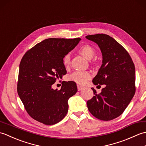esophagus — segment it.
Masks as SVG:
<instances>
[{"label":"esophagus","mask_w":146,"mask_h":146,"mask_svg":"<svg viewBox=\"0 0 146 146\" xmlns=\"http://www.w3.org/2000/svg\"><path fill=\"white\" fill-rule=\"evenodd\" d=\"M77 87H78V91L82 90L83 89V86H80V85H77Z\"/></svg>","instance_id":"obj_1"}]
</instances>
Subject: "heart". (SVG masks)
Returning a JSON list of instances; mask_svg holds the SVG:
<instances>
[{
    "label": "heart",
    "mask_w": 146,
    "mask_h": 146,
    "mask_svg": "<svg viewBox=\"0 0 146 146\" xmlns=\"http://www.w3.org/2000/svg\"><path fill=\"white\" fill-rule=\"evenodd\" d=\"M79 52L80 54H82L83 56L88 60H92L95 54V49L89 45L83 46L80 49ZM70 60L71 58L69 53L64 56L63 62L65 66L67 67L69 66L70 64ZM90 74L87 72V71H76L71 74L70 76V80H73V81L79 83V84L83 85L87 82L88 80L90 78Z\"/></svg>",
    "instance_id": "heart-1"
}]
</instances>
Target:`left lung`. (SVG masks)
<instances>
[{"label": "left lung", "mask_w": 146, "mask_h": 146, "mask_svg": "<svg viewBox=\"0 0 146 146\" xmlns=\"http://www.w3.org/2000/svg\"><path fill=\"white\" fill-rule=\"evenodd\" d=\"M86 38L97 43L103 59L93 83L105 85L98 94L92 88L95 95L86 103L88 110L100 120H113L123 112L135 94L134 64L125 48L110 36L98 34Z\"/></svg>", "instance_id": "8db88e82"}]
</instances>
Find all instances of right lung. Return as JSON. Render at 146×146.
Returning a JSON list of instances; mask_svg holds the SVG:
<instances>
[{
    "mask_svg": "<svg viewBox=\"0 0 146 146\" xmlns=\"http://www.w3.org/2000/svg\"><path fill=\"white\" fill-rule=\"evenodd\" d=\"M81 39L49 38L27 51L19 64L17 93L27 112L45 125H54L68 111V100L78 91L76 83L64 82L60 90L52 85L66 74L63 58Z\"/></svg>",
    "mask_w": 146,
    "mask_h": 146,
    "instance_id": "right-lung-1",
    "label": "right lung"
}]
</instances>
